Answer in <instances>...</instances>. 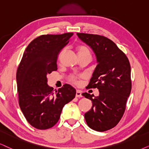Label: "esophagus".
Instances as JSON below:
<instances>
[{"label":"esophagus","instance_id":"34e87169","mask_svg":"<svg viewBox=\"0 0 149 149\" xmlns=\"http://www.w3.org/2000/svg\"><path fill=\"white\" fill-rule=\"evenodd\" d=\"M76 97H82V91H80V90H77V91H76Z\"/></svg>","mask_w":149,"mask_h":149}]
</instances>
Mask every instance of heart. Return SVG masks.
I'll return each instance as SVG.
<instances>
[{
    "label": "heart",
    "mask_w": 149,
    "mask_h": 149,
    "mask_svg": "<svg viewBox=\"0 0 149 149\" xmlns=\"http://www.w3.org/2000/svg\"><path fill=\"white\" fill-rule=\"evenodd\" d=\"M78 51L79 56H83V55L91 56V52H90L89 49H88L86 46H84V45H80V46H79L78 48ZM69 80H70L71 82H72L73 83H75V84H77L78 82V78L75 76H71L69 77Z\"/></svg>",
    "instance_id": "heart-1"
}]
</instances>
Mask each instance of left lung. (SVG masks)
Segmentation results:
<instances>
[{
  "label": "left lung",
  "mask_w": 149,
  "mask_h": 149,
  "mask_svg": "<svg viewBox=\"0 0 149 149\" xmlns=\"http://www.w3.org/2000/svg\"><path fill=\"white\" fill-rule=\"evenodd\" d=\"M81 40L93 49L97 65L87 87L97 88L99 95L82 94L92 101L91 109L84 114L86 122L97 131H107L118 125L125 111L131 91V65L118 46L107 37L77 33Z\"/></svg>",
  "instance_id": "left-lung-1"
}]
</instances>
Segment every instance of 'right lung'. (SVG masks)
I'll use <instances>...</instances> for the list:
<instances>
[{
	"label": "right lung",
	"instance_id": "1",
	"mask_svg": "<svg viewBox=\"0 0 149 149\" xmlns=\"http://www.w3.org/2000/svg\"><path fill=\"white\" fill-rule=\"evenodd\" d=\"M73 33L42 35L29 43L16 72L19 106L27 122L36 129L54 127L59 120L63 107L76 96L68 84L54 92L47 76L56 71L58 56L68 44Z\"/></svg>",
	"mask_w": 149,
	"mask_h": 149
}]
</instances>
